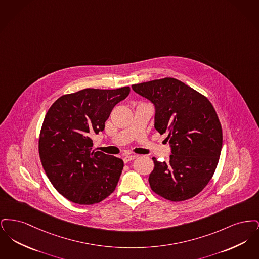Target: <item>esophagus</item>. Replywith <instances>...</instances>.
<instances>
[{
  "mask_svg": "<svg viewBox=\"0 0 259 259\" xmlns=\"http://www.w3.org/2000/svg\"><path fill=\"white\" fill-rule=\"evenodd\" d=\"M135 158H137V156H136V155H133V154L126 155V156H124V163H128V162H130V161L134 160Z\"/></svg>",
  "mask_w": 259,
  "mask_h": 259,
  "instance_id": "1",
  "label": "esophagus"
}]
</instances>
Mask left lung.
<instances>
[{"mask_svg":"<svg viewBox=\"0 0 259 259\" xmlns=\"http://www.w3.org/2000/svg\"><path fill=\"white\" fill-rule=\"evenodd\" d=\"M132 89L153 104L154 128L167 134L171 147L169 162L152 158V191L174 202L194 197L209 184L222 152V125L212 105L172 77L133 84Z\"/></svg>","mask_w":259,"mask_h":259,"instance_id":"left-lung-1","label":"left lung"}]
</instances>
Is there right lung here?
<instances>
[{
  "label": "right lung",
  "mask_w": 259,
  "mask_h": 259,
  "mask_svg": "<svg viewBox=\"0 0 259 259\" xmlns=\"http://www.w3.org/2000/svg\"><path fill=\"white\" fill-rule=\"evenodd\" d=\"M129 93V87L82 89L57 99L46 114L38 140L41 165L55 189L75 204L99 203L117 185L123 161L94 151L91 138Z\"/></svg>",
  "instance_id": "1"
}]
</instances>
